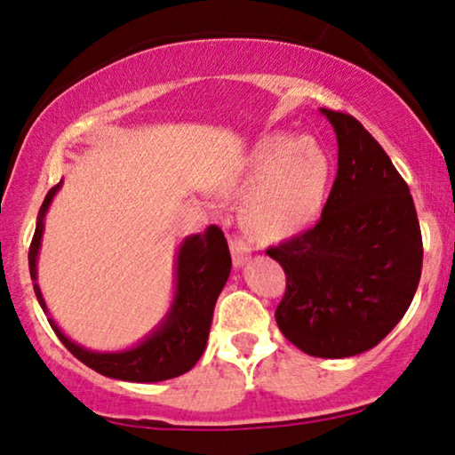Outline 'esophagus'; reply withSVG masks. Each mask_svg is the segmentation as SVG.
Segmentation results:
<instances>
[{"mask_svg": "<svg viewBox=\"0 0 455 455\" xmlns=\"http://www.w3.org/2000/svg\"><path fill=\"white\" fill-rule=\"evenodd\" d=\"M229 248H232V259L235 267H244L251 259V246L246 244L242 238H232L229 240Z\"/></svg>", "mask_w": 455, "mask_h": 455, "instance_id": "obj_1", "label": "esophagus"}]
</instances>
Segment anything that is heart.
<instances>
[{"label":"heart","mask_w":455,"mask_h":455,"mask_svg":"<svg viewBox=\"0 0 455 455\" xmlns=\"http://www.w3.org/2000/svg\"><path fill=\"white\" fill-rule=\"evenodd\" d=\"M331 184V157L310 136L271 132L260 136L232 180L251 190L246 223L259 238L282 242L313 226L325 207Z\"/></svg>","instance_id":"1"}]
</instances>
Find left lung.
I'll use <instances>...</instances> for the list:
<instances>
[{"mask_svg":"<svg viewBox=\"0 0 455 455\" xmlns=\"http://www.w3.org/2000/svg\"><path fill=\"white\" fill-rule=\"evenodd\" d=\"M338 139V176L319 223L267 251L288 277L277 327L304 354L375 347L412 302L422 238L408 184L352 116L319 109Z\"/></svg>","mask_w":455,"mask_h":455,"instance_id":"left-lung-1","label":"left lung"}]
</instances>
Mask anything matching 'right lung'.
<instances>
[{
	"mask_svg": "<svg viewBox=\"0 0 455 455\" xmlns=\"http://www.w3.org/2000/svg\"><path fill=\"white\" fill-rule=\"evenodd\" d=\"M60 182L47 192L41 204L33 242L28 251V269L33 288L43 313L58 335L61 344L99 375L132 383H157L188 372L203 356L207 347L211 321H213L215 302L232 271L228 240L220 228L209 226L204 234H192L180 242L173 259V298L164 319L142 338L139 344L116 352H97L72 341L61 331L49 313L45 298L39 288V251L45 215L52 207L55 195L61 188Z\"/></svg>",
	"mask_w": 455,
	"mask_h": 455,
	"instance_id": "obj_1",
	"label": "right lung"
}]
</instances>
